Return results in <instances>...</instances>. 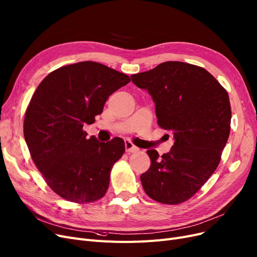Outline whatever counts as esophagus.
Listing matches in <instances>:
<instances>
[{
    "label": "esophagus",
    "mask_w": 257,
    "mask_h": 257,
    "mask_svg": "<svg viewBox=\"0 0 257 257\" xmlns=\"http://www.w3.org/2000/svg\"><path fill=\"white\" fill-rule=\"evenodd\" d=\"M125 149H126V152H128V153L139 151V148L137 146H135V145H133L129 140L125 141Z\"/></svg>",
    "instance_id": "obj_1"
}]
</instances>
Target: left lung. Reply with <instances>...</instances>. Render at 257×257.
Listing matches in <instances>:
<instances>
[{
  "mask_svg": "<svg viewBox=\"0 0 257 257\" xmlns=\"http://www.w3.org/2000/svg\"><path fill=\"white\" fill-rule=\"evenodd\" d=\"M131 80L152 96L159 126L174 139L168 153L147 151L151 165L141 175L144 190L159 203L181 204L219 164L230 133L228 92L206 69L183 62H164Z\"/></svg>",
  "mask_w": 257,
  "mask_h": 257,
  "instance_id": "left-lung-1",
  "label": "left lung"
}]
</instances>
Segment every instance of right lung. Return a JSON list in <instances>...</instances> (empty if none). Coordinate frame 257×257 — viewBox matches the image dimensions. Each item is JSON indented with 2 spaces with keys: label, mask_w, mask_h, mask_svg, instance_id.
<instances>
[{
  "label": "right lung",
  "mask_w": 257,
  "mask_h": 257,
  "mask_svg": "<svg viewBox=\"0 0 257 257\" xmlns=\"http://www.w3.org/2000/svg\"><path fill=\"white\" fill-rule=\"evenodd\" d=\"M130 77L96 62H80L49 73L33 93L24 119V137L32 161L48 186L73 203H92L109 187L110 171L125 151L114 138L87 139L107 98Z\"/></svg>",
  "instance_id": "obj_1"
}]
</instances>
